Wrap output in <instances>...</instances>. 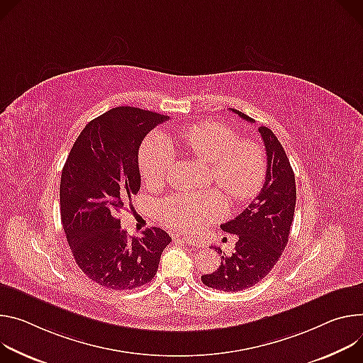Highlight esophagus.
Listing matches in <instances>:
<instances>
[{"label":"esophagus","mask_w":363,"mask_h":363,"mask_svg":"<svg viewBox=\"0 0 363 363\" xmlns=\"http://www.w3.org/2000/svg\"><path fill=\"white\" fill-rule=\"evenodd\" d=\"M176 238H182V240H184L186 244H196V245L199 244V240L193 236H179V235H176Z\"/></svg>","instance_id":"1"}]
</instances>
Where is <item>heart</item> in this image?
Masks as SVG:
<instances>
[{
	"mask_svg": "<svg viewBox=\"0 0 363 363\" xmlns=\"http://www.w3.org/2000/svg\"><path fill=\"white\" fill-rule=\"evenodd\" d=\"M182 145L209 163L211 180L235 202L255 197L265 182L267 160L259 144L239 140L236 131L218 121L191 125L180 135ZM173 163L170 144L158 134L144 140L138 152V169L147 184H160ZM228 212V202L219 191L205 194H173L160 205V216L174 230H196Z\"/></svg>",
	"mask_w": 363,
	"mask_h": 363,
	"instance_id": "1",
	"label": "heart"
}]
</instances>
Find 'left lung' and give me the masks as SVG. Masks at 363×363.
<instances>
[{
    "mask_svg": "<svg viewBox=\"0 0 363 363\" xmlns=\"http://www.w3.org/2000/svg\"><path fill=\"white\" fill-rule=\"evenodd\" d=\"M233 113L254 124V119L230 108ZM258 133L267 152V176L254 202L235 219L220 225L222 230L235 233L238 242L230 255L220 254V265L215 272L202 275L203 284L226 291H242L255 286L268 275L289 242L296 208V179L290 160L275 137L267 128Z\"/></svg>",
    "mask_w": 363,
    "mask_h": 363,
    "instance_id": "obj_1",
    "label": "left lung"
}]
</instances>
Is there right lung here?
<instances>
[{
	"mask_svg": "<svg viewBox=\"0 0 363 363\" xmlns=\"http://www.w3.org/2000/svg\"><path fill=\"white\" fill-rule=\"evenodd\" d=\"M170 116L118 106L92 119L74 141L60 180V215L79 268L111 290L138 289L154 278L172 242L160 228L128 236L119 212L141 186L138 150Z\"/></svg>",
	"mask_w": 363,
	"mask_h": 363,
	"instance_id": "right-lung-1",
	"label": "right lung"
}]
</instances>
